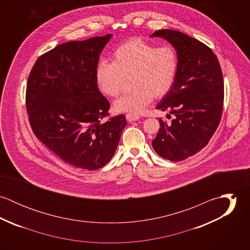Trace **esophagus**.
<instances>
[{"label":"esophagus","mask_w":250,"mask_h":250,"mask_svg":"<svg viewBox=\"0 0 250 250\" xmlns=\"http://www.w3.org/2000/svg\"><path fill=\"white\" fill-rule=\"evenodd\" d=\"M141 118L140 115L138 114H132V113H128L126 114V119L129 121V122H133V121H137Z\"/></svg>","instance_id":"1"}]
</instances>
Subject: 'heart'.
I'll list each match as a JSON object with an SVG mask.
<instances>
[{"label":"heart","mask_w":250,"mask_h":250,"mask_svg":"<svg viewBox=\"0 0 250 250\" xmlns=\"http://www.w3.org/2000/svg\"><path fill=\"white\" fill-rule=\"evenodd\" d=\"M112 57V62L98 63L96 81L104 94L116 97L121 93L123 80L131 79L133 91L113 104L117 112L141 113L152 98L164 97L173 85L177 57L171 47L157 48L142 38H132L121 44Z\"/></svg>","instance_id":"obj_1"}]
</instances>
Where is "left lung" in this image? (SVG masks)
<instances>
[{
  "instance_id": "1",
  "label": "left lung",
  "mask_w": 250,
  "mask_h": 250,
  "mask_svg": "<svg viewBox=\"0 0 250 250\" xmlns=\"http://www.w3.org/2000/svg\"><path fill=\"white\" fill-rule=\"evenodd\" d=\"M151 37L166 39L177 54L173 85L157 105L175 117L170 123L160 118L161 128L152 146L160 157L180 162L205 147L219 124L224 98L222 72L214 52L193 37L173 30H159Z\"/></svg>"
}]
</instances>
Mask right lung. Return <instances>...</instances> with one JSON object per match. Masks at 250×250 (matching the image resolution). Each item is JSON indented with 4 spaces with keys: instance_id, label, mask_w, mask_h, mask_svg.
Wrapping results in <instances>:
<instances>
[{
    "instance_id": "right-lung-1",
    "label": "right lung",
    "mask_w": 250,
    "mask_h": 250,
    "mask_svg": "<svg viewBox=\"0 0 250 250\" xmlns=\"http://www.w3.org/2000/svg\"><path fill=\"white\" fill-rule=\"evenodd\" d=\"M111 35L61 44L40 56L30 73L26 106L36 138L65 163L96 170L111 160L127 122L102 121L109 103L96 68Z\"/></svg>"
}]
</instances>
